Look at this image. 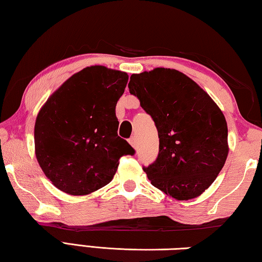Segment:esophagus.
I'll return each mask as SVG.
<instances>
[{
	"instance_id": "34e87169",
	"label": "esophagus",
	"mask_w": 262,
	"mask_h": 262,
	"mask_svg": "<svg viewBox=\"0 0 262 262\" xmlns=\"http://www.w3.org/2000/svg\"><path fill=\"white\" fill-rule=\"evenodd\" d=\"M129 144H130L132 147L134 148V149H136V148H137V143H136L135 137H130V139H129Z\"/></svg>"
}]
</instances>
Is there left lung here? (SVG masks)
Here are the masks:
<instances>
[{
	"label": "left lung",
	"instance_id": "1",
	"mask_svg": "<svg viewBox=\"0 0 262 262\" xmlns=\"http://www.w3.org/2000/svg\"><path fill=\"white\" fill-rule=\"evenodd\" d=\"M128 88L158 130V157L143 167L148 179L178 201L200 196L229 154L223 112L196 82L176 69L133 74Z\"/></svg>",
	"mask_w": 262,
	"mask_h": 262
}]
</instances>
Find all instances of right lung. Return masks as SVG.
Wrapping results in <instances>:
<instances>
[{"label":"right lung","instance_id":"add662e5","mask_svg":"<svg viewBox=\"0 0 262 262\" xmlns=\"http://www.w3.org/2000/svg\"><path fill=\"white\" fill-rule=\"evenodd\" d=\"M128 82L120 70L91 66L48 97L34 123V152L57 189L88 195L113 179L123 155L134 149L118 136L115 106Z\"/></svg>","mask_w":262,"mask_h":262}]
</instances>
